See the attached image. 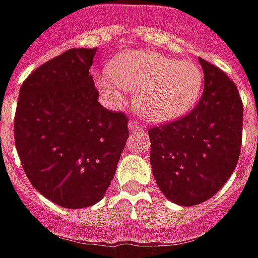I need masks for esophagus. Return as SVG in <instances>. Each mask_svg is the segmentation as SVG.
Wrapping results in <instances>:
<instances>
[{
  "label": "esophagus",
  "instance_id": "esophagus-1",
  "mask_svg": "<svg viewBox=\"0 0 258 258\" xmlns=\"http://www.w3.org/2000/svg\"><path fill=\"white\" fill-rule=\"evenodd\" d=\"M128 128L131 131H137V130H142V125L138 121H135V120H131L128 123Z\"/></svg>",
  "mask_w": 258,
  "mask_h": 258
}]
</instances>
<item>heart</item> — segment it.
<instances>
[{"mask_svg":"<svg viewBox=\"0 0 258 258\" xmlns=\"http://www.w3.org/2000/svg\"><path fill=\"white\" fill-rule=\"evenodd\" d=\"M203 81L196 62L149 51L118 55L109 64L107 74L95 79L99 91L111 99L121 98V89L135 93V110L155 123L185 114L200 98Z\"/></svg>","mask_w":258,"mask_h":258,"instance_id":"b5f03b06","label":"heart"}]
</instances>
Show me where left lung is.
<instances>
[{
	"instance_id": "obj_1",
	"label": "left lung",
	"mask_w": 258,
	"mask_h": 258,
	"mask_svg": "<svg viewBox=\"0 0 258 258\" xmlns=\"http://www.w3.org/2000/svg\"><path fill=\"white\" fill-rule=\"evenodd\" d=\"M204 92L191 111L148 130L151 166L159 190L172 203L191 207L214 197L240 156L243 103L221 68L198 58Z\"/></svg>"
}]
</instances>
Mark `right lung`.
I'll list each match as a JSON object with an SVG mask.
<instances>
[{
    "label": "right lung",
    "mask_w": 258,
    "mask_h": 258,
    "mask_svg": "<svg viewBox=\"0 0 258 258\" xmlns=\"http://www.w3.org/2000/svg\"><path fill=\"white\" fill-rule=\"evenodd\" d=\"M95 48H71L36 68L21 86L14 135L37 191L64 208L99 203L128 138V117L98 102L89 75Z\"/></svg>",
    "instance_id": "right-lung-1"
}]
</instances>
